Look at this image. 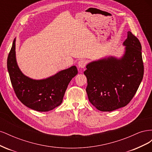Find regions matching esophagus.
Listing matches in <instances>:
<instances>
[{"label": "esophagus", "mask_w": 152, "mask_h": 152, "mask_svg": "<svg viewBox=\"0 0 152 152\" xmlns=\"http://www.w3.org/2000/svg\"><path fill=\"white\" fill-rule=\"evenodd\" d=\"M87 64V61L84 60V59H81L79 62H78V66H79V68H84Z\"/></svg>", "instance_id": "34e87169"}]
</instances>
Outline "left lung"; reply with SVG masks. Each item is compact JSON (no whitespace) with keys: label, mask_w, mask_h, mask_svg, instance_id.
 Here are the masks:
<instances>
[{"label":"left lung","mask_w":152,"mask_h":152,"mask_svg":"<svg viewBox=\"0 0 152 152\" xmlns=\"http://www.w3.org/2000/svg\"><path fill=\"white\" fill-rule=\"evenodd\" d=\"M123 45L126 48L122 58L109 56L92 61L84 72L87 79L89 101L102 112H111L126 106L134 97L143 77L139 40L128 31Z\"/></svg>","instance_id":"left-lung-1"}]
</instances>
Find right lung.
Listing matches in <instances>:
<instances>
[{
  "mask_svg": "<svg viewBox=\"0 0 152 152\" xmlns=\"http://www.w3.org/2000/svg\"><path fill=\"white\" fill-rule=\"evenodd\" d=\"M16 38L8 55L7 65L15 93L26 107L38 112H48L60 105L77 68L72 66L47 79L35 80L25 75L18 66L16 59Z\"/></svg>",
  "mask_w": 152,
  "mask_h": 152,
  "instance_id": "right-lung-1",
  "label": "right lung"
}]
</instances>
